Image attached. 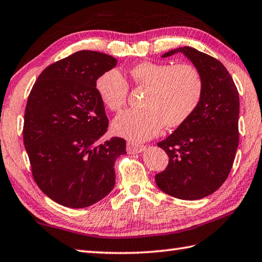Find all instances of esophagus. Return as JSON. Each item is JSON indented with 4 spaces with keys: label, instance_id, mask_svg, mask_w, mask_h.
<instances>
[{
    "label": "esophagus",
    "instance_id": "esophagus-1",
    "mask_svg": "<svg viewBox=\"0 0 262 262\" xmlns=\"http://www.w3.org/2000/svg\"><path fill=\"white\" fill-rule=\"evenodd\" d=\"M145 150V146L143 145H134V144H128L127 145V152L129 155H137V153H141Z\"/></svg>",
    "mask_w": 262,
    "mask_h": 262
}]
</instances>
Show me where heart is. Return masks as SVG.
<instances>
[{"label": "heart", "mask_w": 262, "mask_h": 262, "mask_svg": "<svg viewBox=\"0 0 262 262\" xmlns=\"http://www.w3.org/2000/svg\"><path fill=\"white\" fill-rule=\"evenodd\" d=\"M133 83L146 87L142 110H126L112 122L116 135L133 142L155 137L162 126L176 128L183 125L198 107L203 93V80L191 64L157 63L144 61L129 70ZM102 103L111 111L125 105L128 84L118 69L107 70L95 83Z\"/></svg>", "instance_id": "obj_1"}]
</instances>
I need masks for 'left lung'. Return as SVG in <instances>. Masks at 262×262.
<instances>
[{
	"label": "left lung",
	"mask_w": 262,
	"mask_h": 262,
	"mask_svg": "<svg viewBox=\"0 0 262 262\" xmlns=\"http://www.w3.org/2000/svg\"><path fill=\"white\" fill-rule=\"evenodd\" d=\"M176 53L199 70L203 93L192 116L158 143L169 165L156 175V183L168 195L194 201L216 192L228 177L238 146L239 99L220 61L189 46L168 51L161 58Z\"/></svg>",
	"instance_id": "1"
}]
</instances>
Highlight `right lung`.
I'll return each mask as SVG.
<instances>
[{"label":"right lung","mask_w":262,"mask_h":262,"mask_svg":"<svg viewBox=\"0 0 262 262\" xmlns=\"http://www.w3.org/2000/svg\"><path fill=\"white\" fill-rule=\"evenodd\" d=\"M116 66L111 55L78 51L48 67L28 96L24 144L33 176L61 206L90 207L115 187V162L126 155V141L100 142L107 118L95 83Z\"/></svg>","instance_id":"obj_1"}]
</instances>
